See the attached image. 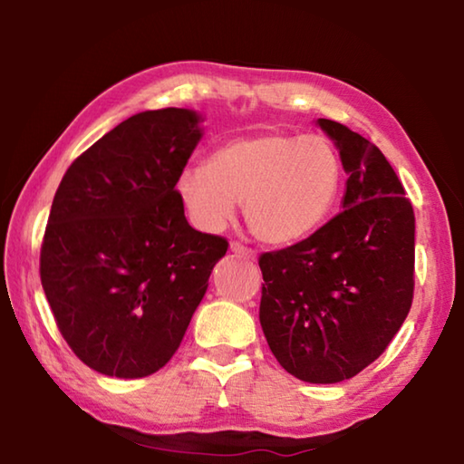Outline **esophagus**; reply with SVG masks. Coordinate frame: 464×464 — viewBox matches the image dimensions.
<instances>
[{"label": "esophagus", "mask_w": 464, "mask_h": 464, "mask_svg": "<svg viewBox=\"0 0 464 464\" xmlns=\"http://www.w3.org/2000/svg\"><path fill=\"white\" fill-rule=\"evenodd\" d=\"M231 251L241 257H247V260H256V251L247 246H243L239 241H231Z\"/></svg>", "instance_id": "obj_1"}]
</instances>
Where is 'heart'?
Instances as JSON below:
<instances>
[{
    "mask_svg": "<svg viewBox=\"0 0 464 464\" xmlns=\"http://www.w3.org/2000/svg\"><path fill=\"white\" fill-rule=\"evenodd\" d=\"M342 182V157L332 140L270 130L225 140L207 168L182 171L178 196L200 231H223L243 202L249 231L264 243L286 246L319 229Z\"/></svg>",
    "mask_w": 464,
    "mask_h": 464,
    "instance_id": "1",
    "label": "heart"
}]
</instances>
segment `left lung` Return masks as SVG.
Listing matches in <instances>:
<instances>
[{"label": "left lung", "mask_w": 464, "mask_h": 464, "mask_svg": "<svg viewBox=\"0 0 464 464\" xmlns=\"http://www.w3.org/2000/svg\"><path fill=\"white\" fill-rule=\"evenodd\" d=\"M340 149L343 210L295 246L260 256V324L280 366L307 382L352 379L379 358L413 301L415 217L371 140L319 119Z\"/></svg>", "instance_id": "left-lung-1"}]
</instances>
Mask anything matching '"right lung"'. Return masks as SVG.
<instances>
[{
    "label": "right lung",
    "mask_w": 464,
    "mask_h": 464,
    "mask_svg": "<svg viewBox=\"0 0 464 464\" xmlns=\"http://www.w3.org/2000/svg\"><path fill=\"white\" fill-rule=\"evenodd\" d=\"M198 121L184 108L130 116L54 192L41 282L63 340L106 376L140 379L169 362L229 247L188 225L176 190Z\"/></svg>",
    "instance_id": "right-lung-1"
}]
</instances>
